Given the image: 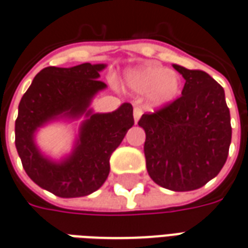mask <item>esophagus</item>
Here are the masks:
<instances>
[{
	"label": "esophagus",
	"mask_w": 248,
	"mask_h": 248,
	"mask_svg": "<svg viewBox=\"0 0 248 248\" xmlns=\"http://www.w3.org/2000/svg\"><path fill=\"white\" fill-rule=\"evenodd\" d=\"M140 115H142V110L140 108H134V122L135 124H138V121H140Z\"/></svg>",
	"instance_id": "esophagus-1"
}]
</instances>
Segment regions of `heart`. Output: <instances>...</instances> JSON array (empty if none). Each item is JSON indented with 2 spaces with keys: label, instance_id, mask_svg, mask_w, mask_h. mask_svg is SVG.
Returning a JSON list of instances; mask_svg holds the SVG:
<instances>
[{
  "label": "heart",
  "instance_id": "b5f03b06",
  "mask_svg": "<svg viewBox=\"0 0 248 248\" xmlns=\"http://www.w3.org/2000/svg\"><path fill=\"white\" fill-rule=\"evenodd\" d=\"M124 86L129 92L145 95L147 105L162 108L172 103L181 94V77L177 71L155 65L133 67L124 73Z\"/></svg>",
  "mask_w": 248,
  "mask_h": 248
}]
</instances>
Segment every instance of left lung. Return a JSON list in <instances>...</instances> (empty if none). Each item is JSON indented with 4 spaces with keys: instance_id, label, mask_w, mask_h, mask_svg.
Returning <instances> with one entry per match:
<instances>
[{
    "instance_id": "8db88e82",
    "label": "left lung",
    "mask_w": 248,
    "mask_h": 248,
    "mask_svg": "<svg viewBox=\"0 0 248 248\" xmlns=\"http://www.w3.org/2000/svg\"><path fill=\"white\" fill-rule=\"evenodd\" d=\"M186 79L182 97L140 124L146 133V169L159 186L191 191L204 186L226 163L231 143L223 87L202 70L172 65Z\"/></svg>"
}]
</instances>
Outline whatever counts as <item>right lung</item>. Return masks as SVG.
I'll return each instance as SVG.
<instances>
[{
	"mask_svg": "<svg viewBox=\"0 0 248 248\" xmlns=\"http://www.w3.org/2000/svg\"><path fill=\"white\" fill-rule=\"evenodd\" d=\"M106 63L45 67L21 98L16 119V147L29 178L61 198L86 197L108 179L110 156L134 124L133 106L124 102L111 113H94L93 98L106 89L99 73ZM83 118L73 149L61 160L39 150L36 131L56 120Z\"/></svg>",
	"mask_w": 248,
	"mask_h": 248,
	"instance_id": "add662e5",
	"label": "right lung"
}]
</instances>
